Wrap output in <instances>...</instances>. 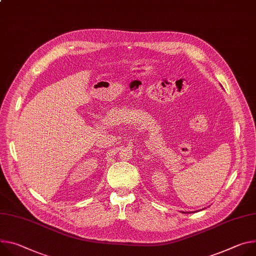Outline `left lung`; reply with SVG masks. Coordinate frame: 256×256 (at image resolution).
I'll return each instance as SVG.
<instances>
[{"label": "left lung", "instance_id": "8db88e82", "mask_svg": "<svg viewBox=\"0 0 256 256\" xmlns=\"http://www.w3.org/2000/svg\"><path fill=\"white\" fill-rule=\"evenodd\" d=\"M187 214H191V212H187Z\"/></svg>", "mask_w": 256, "mask_h": 256}]
</instances>
